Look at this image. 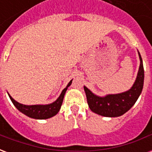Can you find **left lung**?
Instances as JSON below:
<instances>
[{"label": "left lung", "instance_id": "obj_1", "mask_svg": "<svg viewBox=\"0 0 152 152\" xmlns=\"http://www.w3.org/2000/svg\"><path fill=\"white\" fill-rule=\"evenodd\" d=\"M138 56L140 59V66L137 78L131 89L128 91L99 97L84 86L88 105L93 112L107 117H117L124 115L134 105L142 93L144 82L143 64L139 52Z\"/></svg>", "mask_w": 152, "mask_h": 152}]
</instances>
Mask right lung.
<instances>
[{"instance_id":"1","label":"right lung","mask_w":152,"mask_h":152,"mask_svg":"<svg viewBox=\"0 0 152 152\" xmlns=\"http://www.w3.org/2000/svg\"><path fill=\"white\" fill-rule=\"evenodd\" d=\"M72 82V80L67 84L66 88L62 91L61 94L57 99L55 102H52L50 104H46V105H23V104H21L17 101H15L9 94L8 95L13 102V104L15 106V107L18 109L19 112L28 115V117L37 119V120H45V119L53 117V115H55L59 112L65 93H66L67 88L71 86Z\"/></svg>"}]
</instances>
